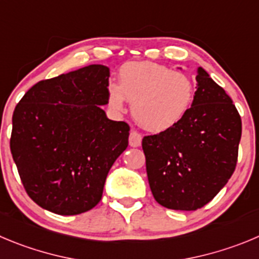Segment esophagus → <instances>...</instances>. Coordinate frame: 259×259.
Returning a JSON list of instances; mask_svg holds the SVG:
<instances>
[{
    "label": "esophagus",
    "mask_w": 259,
    "mask_h": 259,
    "mask_svg": "<svg viewBox=\"0 0 259 259\" xmlns=\"http://www.w3.org/2000/svg\"><path fill=\"white\" fill-rule=\"evenodd\" d=\"M129 144L132 147H139L142 144V135L135 130H132L129 135Z\"/></svg>",
    "instance_id": "1"
}]
</instances>
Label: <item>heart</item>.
Here are the masks:
<instances>
[{
    "label": "heart",
    "mask_w": 259,
    "mask_h": 259,
    "mask_svg": "<svg viewBox=\"0 0 259 259\" xmlns=\"http://www.w3.org/2000/svg\"><path fill=\"white\" fill-rule=\"evenodd\" d=\"M108 105L121 112L132 102V113L144 129L161 133L178 125L192 108L194 80L185 72L172 71L156 62H129L108 87Z\"/></svg>",
    "instance_id": "b5f03b06"
}]
</instances>
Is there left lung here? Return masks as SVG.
I'll return each instance as SVG.
<instances>
[{"label":"left lung","mask_w":259,"mask_h":259,"mask_svg":"<svg viewBox=\"0 0 259 259\" xmlns=\"http://www.w3.org/2000/svg\"><path fill=\"white\" fill-rule=\"evenodd\" d=\"M195 80L194 102L187 116L142 142L154 199L178 211L202 208L226 185L241 138L240 115L224 88L202 67Z\"/></svg>","instance_id":"8db88e82"}]
</instances>
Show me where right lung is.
<instances>
[{
    "label": "right lung",
    "mask_w": 259,
    "mask_h": 259,
    "mask_svg": "<svg viewBox=\"0 0 259 259\" xmlns=\"http://www.w3.org/2000/svg\"><path fill=\"white\" fill-rule=\"evenodd\" d=\"M110 69L89 65L38 81L13 115L10 149L29 197L53 213L89 211L129 144V125L110 120Z\"/></svg>",
    "instance_id": "add662e5"
}]
</instances>
